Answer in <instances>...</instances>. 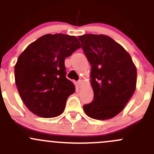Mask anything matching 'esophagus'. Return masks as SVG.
I'll return each mask as SVG.
<instances>
[{
	"mask_svg": "<svg viewBox=\"0 0 154 154\" xmlns=\"http://www.w3.org/2000/svg\"><path fill=\"white\" fill-rule=\"evenodd\" d=\"M77 85L79 88H80V87L83 86V81H82V80H79V81L77 83Z\"/></svg>",
	"mask_w": 154,
	"mask_h": 154,
	"instance_id": "obj_1",
	"label": "esophagus"
}]
</instances>
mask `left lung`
Instances as JSON below:
<instances>
[{
  "mask_svg": "<svg viewBox=\"0 0 154 154\" xmlns=\"http://www.w3.org/2000/svg\"><path fill=\"white\" fill-rule=\"evenodd\" d=\"M82 48L91 66L93 100L83 106L86 114L106 120L123 110L136 90V68L130 54L106 35L79 36Z\"/></svg>",
  "mask_w": 154,
  "mask_h": 154,
  "instance_id": "8db88e82",
  "label": "left lung"
}]
</instances>
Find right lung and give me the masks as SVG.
<instances>
[{"instance_id": "1", "label": "right lung", "mask_w": 154, "mask_h": 154, "mask_svg": "<svg viewBox=\"0 0 154 154\" xmlns=\"http://www.w3.org/2000/svg\"><path fill=\"white\" fill-rule=\"evenodd\" d=\"M80 48L77 37L47 34L18 57L15 83L23 102L33 114L54 118L64 111L68 97L75 91L74 83L66 78L65 59Z\"/></svg>"}]
</instances>
